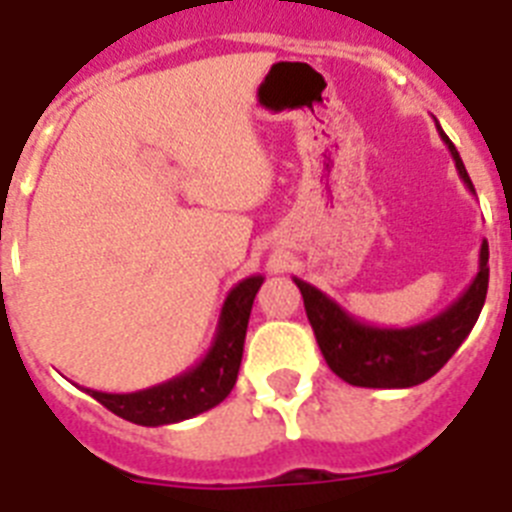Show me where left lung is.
<instances>
[{"label": "left lung", "instance_id": "8db88e82", "mask_svg": "<svg viewBox=\"0 0 512 512\" xmlns=\"http://www.w3.org/2000/svg\"><path fill=\"white\" fill-rule=\"evenodd\" d=\"M438 135L449 146L461 182L474 194V184L469 179L459 151L438 125ZM490 248L487 241L479 246V271L459 300L431 320H423L408 328H382L369 325L364 320L348 315L336 300H330L318 287L295 277L305 300L307 320H310L318 346L325 361L343 382L354 387H374V390H405L431 379L464 343L477 323L482 305L487 297L490 282Z\"/></svg>", "mask_w": 512, "mask_h": 512}]
</instances>
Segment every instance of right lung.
Returning a JSON list of instances; mask_svg holds the SVG:
<instances>
[{
    "instance_id": "add662e5",
    "label": "right lung",
    "mask_w": 512,
    "mask_h": 512,
    "mask_svg": "<svg viewBox=\"0 0 512 512\" xmlns=\"http://www.w3.org/2000/svg\"><path fill=\"white\" fill-rule=\"evenodd\" d=\"M261 284H264V277L253 274L230 289L220 310L215 338L207 354L192 369L169 382L153 384L148 390L125 392V395L87 390V395H92L120 418L138 425H151V428L182 423L220 405L238 379L253 297Z\"/></svg>"
}]
</instances>
